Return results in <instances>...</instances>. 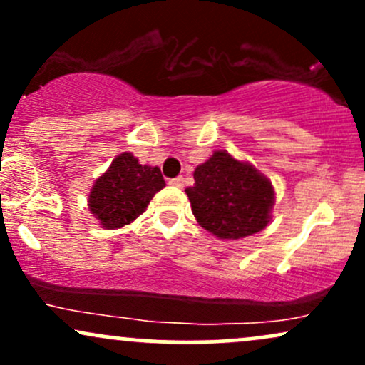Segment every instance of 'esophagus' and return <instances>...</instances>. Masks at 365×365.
Wrapping results in <instances>:
<instances>
[{"label":"esophagus","instance_id":"34e87169","mask_svg":"<svg viewBox=\"0 0 365 365\" xmlns=\"http://www.w3.org/2000/svg\"><path fill=\"white\" fill-rule=\"evenodd\" d=\"M183 183H185V180H183V177H177V178H171L170 180V185L178 187V188H182Z\"/></svg>","mask_w":365,"mask_h":365}]
</instances>
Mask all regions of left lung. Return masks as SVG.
<instances>
[{"label":"left lung","mask_w":365,"mask_h":365,"mask_svg":"<svg viewBox=\"0 0 365 365\" xmlns=\"http://www.w3.org/2000/svg\"><path fill=\"white\" fill-rule=\"evenodd\" d=\"M194 187L185 188L197 223L223 240L261 232L271 220L274 188L252 165L226 150H215L194 171Z\"/></svg>","instance_id":"1"}]
</instances>
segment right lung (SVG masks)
Returning <instances> with one entry per match:
<instances>
[{
	"label": "right lung",
	"instance_id": "right-lung-1",
	"mask_svg": "<svg viewBox=\"0 0 365 365\" xmlns=\"http://www.w3.org/2000/svg\"><path fill=\"white\" fill-rule=\"evenodd\" d=\"M165 185L158 166L140 165L133 154L123 153L92 185L89 211L103 228H121L139 217Z\"/></svg>",
	"mask_w": 365,
	"mask_h": 365
}]
</instances>
